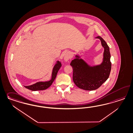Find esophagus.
I'll list each match as a JSON object with an SVG mask.
<instances>
[{
    "label": "esophagus",
    "instance_id": "obj_1",
    "mask_svg": "<svg viewBox=\"0 0 133 133\" xmlns=\"http://www.w3.org/2000/svg\"><path fill=\"white\" fill-rule=\"evenodd\" d=\"M70 57V54L69 52H66L64 53V60L65 61H69V58Z\"/></svg>",
    "mask_w": 133,
    "mask_h": 133
}]
</instances>
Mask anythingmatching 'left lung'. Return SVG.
<instances>
[{
  "label": "left lung",
  "mask_w": 133,
  "mask_h": 133,
  "mask_svg": "<svg viewBox=\"0 0 133 133\" xmlns=\"http://www.w3.org/2000/svg\"><path fill=\"white\" fill-rule=\"evenodd\" d=\"M95 38L100 40L104 48L103 59L99 64L90 65L82 59L79 54L72 60L70 65L73 69V80L79 88L86 90L97 89L109 77L111 70L110 48L107 43L101 37Z\"/></svg>",
  "instance_id": "8db88e82"
}]
</instances>
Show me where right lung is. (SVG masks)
Returning <instances> with one entry per match:
<instances>
[{"label":"right lung","instance_id":"right-lung-1","mask_svg":"<svg viewBox=\"0 0 133 133\" xmlns=\"http://www.w3.org/2000/svg\"><path fill=\"white\" fill-rule=\"evenodd\" d=\"M62 66V64L61 62L57 61L56 64L54 65L52 72L51 78L50 80L47 81H40L34 84H33L30 86H24V87L27 89L32 91L37 90H44L47 89L50 86H51L55 79L56 78L57 73Z\"/></svg>","mask_w":133,"mask_h":133}]
</instances>
